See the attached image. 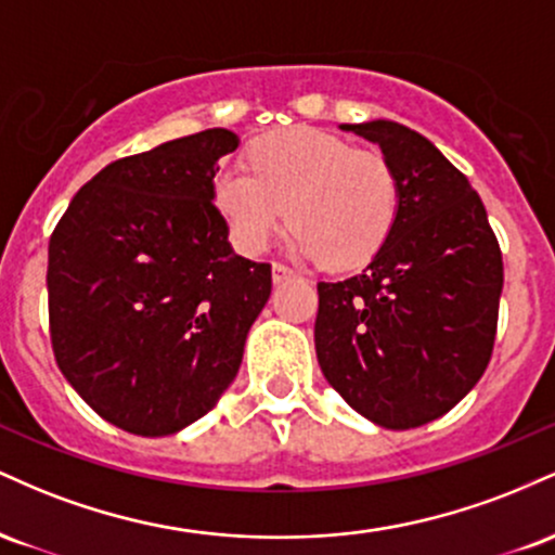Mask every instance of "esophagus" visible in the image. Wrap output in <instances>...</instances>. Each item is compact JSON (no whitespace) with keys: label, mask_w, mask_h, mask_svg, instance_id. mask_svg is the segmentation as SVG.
<instances>
[{"label":"esophagus","mask_w":555,"mask_h":555,"mask_svg":"<svg viewBox=\"0 0 555 555\" xmlns=\"http://www.w3.org/2000/svg\"><path fill=\"white\" fill-rule=\"evenodd\" d=\"M289 276H295V271L289 269V266H284V263H273L271 266V279H273V284H282V282H286V279Z\"/></svg>","instance_id":"obj_1"}]
</instances>
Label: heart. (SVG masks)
I'll return each instance as SVG.
<instances>
[{
  "label": "heart",
  "mask_w": 555,
  "mask_h": 555,
  "mask_svg": "<svg viewBox=\"0 0 555 555\" xmlns=\"http://www.w3.org/2000/svg\"><path fill=\"white\" fill-rule=\"evenodd\" d=\"M247 167H224L211 180L216 214L247 256L263 253L289 216L297 256L354 269L397 227L401 190L391 162L334 132H266L247 145Z\"/></svg>",
  "instance_id": "heart-1"
}]
</instances>
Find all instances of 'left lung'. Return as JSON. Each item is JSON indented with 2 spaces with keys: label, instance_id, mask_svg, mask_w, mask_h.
Masks as SVG:
<instances>
[{
  "label": "left lung",
  "instance_id": "8db88e82",
  "mask_svg": "<svg viewBox=\"0 0 555 555\" xmlns=\"http://www.w3.org/2000/svg\"><path fill=\"white\" fill-rule=\"evenodd\" d=\"M341 130L384 151L401 206L365 271L318 284V365L371 423L420 428L460 404L486 373L501 247L480 195L428 138L391 119Z\"/></svg>",
  "mask_w": 555,
  "mask_h": 555
}]
</instances>
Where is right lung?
I'll return each mask as SVG.
<instances>
[{"label":"right lung","mask_w":555,"mask_h":555,"mask_svg":"<svg viewBox=\"0 0 555 555\" xmlns=\"http://www.w3.org/2000/svg\"><path fill=\"white\" fill-rule=\"evenodd\" d=\"M224 127L112 162L49 240V331L82 401L135 436L211 412L271 297V266L237 256L211 203Z\"/></svg>","instance_id":"right-lung-1"}]
</instances>
